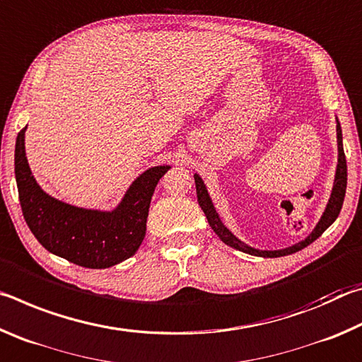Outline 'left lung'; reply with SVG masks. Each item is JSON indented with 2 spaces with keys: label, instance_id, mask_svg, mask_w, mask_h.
<instances>
[{
  "label": "left lung",
  "instance_id": "8db88e82",
  "mask_svg": "<svg viewBox=\"0 0 362 362\" xmlns=\"http://www.w3.org/2000/svg\"><path fill=\"white\" fill-rule=\"evenodd\" d=\"M341 127L340 122L337 119V146H339V159H337V170H335V179H334V187L332 192H330V198L327 201L326 209H324L322 216L320 218V222L316 223L315 230L310 233L308 236L305 238L303 241H300L297 244H293L291 247H284V249H278V250H260L255 247H250L249 244L243 243L240 238H236L233 233L226 228L223 225L222 218L216 211V207L212 204V199L209 193H207V188L204 185L203 179H201L199 174H194V183H196V194H198V203L201 206V209L206 214L207 222H209L211 228L216 231V235L222 240L226 246L235 247L241 252H246L250 255H257V257H267V259H273V257H283V255H289L293 252H298L303 247L308 246V244L317 240L324 231H326L330 225L335 222V218L339 217V214L341 211V204L343 199H345V192H346V159H345V151H343V142H341Z\"/></svg>",
  "mask_w": 362,
  "mask_h": 362
}]
</instances>
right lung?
Listing matches in <instances>:
<instances>
[{
	"instance_id": "add662e5",
	"label": "right lung",
	"mask_w": 362,
	"mask_h": 362,
	"mask_svg": "<svg viewBox=\"0 0 362 362\" xmlns=\"http://www.w3.org/2000/svg\"><path fill=\"white\" fill-rule=\"evenodd\" d=\"M25 131L16 140V182L23 218L49 252L84 268H108L137 252L146 231V217L158 182L170 166H155L140 174L113 211L84 209L52 198L30 170Z\"/></svg>"
}]
</instances>
